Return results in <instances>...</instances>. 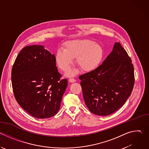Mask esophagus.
Returning <instances> with one entry per match:
<instances>
[{
    "mask_svg": "<svg viewBox=\"0 0 149 149\" xmlns=\"http://www.w3.org/2000/svg\"><path fill=\"white\" fill-rule=\"evenodd\" d=\"M76 81V80L75 79H74V78H70V79H69V82H75Z\"/></svg>",
    "mask_w": 149,
    "mask_h": 149,
    "instance_id": "obj_1",
    "label": "esophagus"
}]
</instances>
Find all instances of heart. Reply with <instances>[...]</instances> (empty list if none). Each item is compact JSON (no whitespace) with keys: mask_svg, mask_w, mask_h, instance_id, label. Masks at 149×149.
<instances>
[{"mask_svg":"<svg viewBox=\"0 0 149 149\" xmlns=\"http://www.w3.org/2000/svg\"><path fill=\"white\" fill-rule=\"evenodd\" d=\"M104 51L101 45L90 39H77L68 41L63 45V51L59 49L55 54V61L63 71H67L75 58L77 65L84 72L95 70L101 63ZM76 71L67 73L68 77L76 74Z\"/></svg>","mask_w":149,"mask_h":149,"instance_id":"obj_1","label":"heart"}]
</instances>
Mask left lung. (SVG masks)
<instances>
[{
  "label": "left lung",
  "instance_id": "obj_1",
  "mask_svg": "<svg viewBox=\"0 0 149 149\" xmlns=\"http://www.w3.org/2000/svg\"><path fill=\"white\" fill-rule=\"evenodd\" d=\"M85 103L93 114H113L130 96L134 84L132 59L119 42L95 70L79 77Z\"/></svg>",
  "mask_w": 149,
  "mask_h": 149
}]
</instances>
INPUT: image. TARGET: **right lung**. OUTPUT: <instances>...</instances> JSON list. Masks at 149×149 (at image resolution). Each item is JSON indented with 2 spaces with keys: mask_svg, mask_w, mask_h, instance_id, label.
<instances>
[{
  "mask_svg": "<svg viewBox=\"0 0 149 149\" xmlns=\"http://www.w3.org/2000/svg\"><path fill=\"white\" fill-rule=\"evenodd\" d=\"M55 56L42 45L25 47L17 56L12 70L15 97L24 110L37 118H48L59 110L68 86L60 79Z\"/></svg>",
  "mask_w": 149,
  "mask_h": 149,
  "instance_id": "1",
  "label": "right lung"
}]
</instances>
